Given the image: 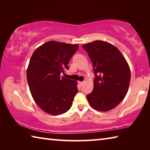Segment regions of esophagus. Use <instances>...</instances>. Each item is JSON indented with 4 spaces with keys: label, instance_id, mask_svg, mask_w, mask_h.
I'll list each match as a JSON object with an SVG mask.
<instances>
[{
    "label": "esophagus",
    "instance_id": "1",
    "mask_svg": "<svg viewBox=\"0 0 150 150\" xmlns=\"http://www.w3.org/2000/svg\"><path fill=\"white\" fill-rule=\"evenodd\" d=\"M84 81H82V82H79V85H81V86H82L83 84H84Z\"/></svg>",
    "mask_w": 150,
    "mask_h": 150
}]
</instances>
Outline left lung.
Returning a JSON list of instances; mask_svg holds the SVG:
<instances>
[{
	"label": "left lung",
	"instance_id": "1",
	"mask_svg": "<svg viewBox=\"0 0 150 150\" xmlns=\"http://www.w3.org/2000/svg\"><path fill=\"white\" fill-rule=\"evenodd\" d=\"M92 62L95 78L93 91L87 96L95 110L106 112L118 105L128 92L130 69L117 47L101 40L82 45Z\"/></svg>",
	"mask_w": 150,
	"mask_h": 150
}]
</instances>
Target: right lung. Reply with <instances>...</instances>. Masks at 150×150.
<instances>
[{"label":"right lung","mask_w":150,"mask_h":150,"mask_svg":"<svg viewBox=\"0 0 150 150\" xmlns=\"http://www.w3.org/2000/svg\"><path fill=\"white\" fill-rule=\"evenodd\" d=\"M78 47V44L50 41L32 55L26 72L30 93L38 106L50 115H62L71 107L77 82L61 77V73L69 69Z\"/></svg>","instance_id":"right-lung-1"}]
</instances>
